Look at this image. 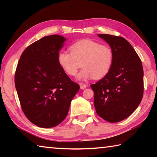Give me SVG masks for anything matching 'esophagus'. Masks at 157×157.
I'll use <instances>...</instances> for the list:
<instances>
[{"mask_svg":"<svg viewBox=\"0 0 157 157\" xmlns=\"http://www.w3.org/2000/svg\"><path fill=\"white\" fill-rule=\"evenodd\" d=\"M79 86H80V89H86V87H87V86L85 84H83V83H80L79 84Z\"/></svg>","mask_w":157,"mask_h":157,"instance_id":"esophagus-1","label":"esophagus"}]
</instances>
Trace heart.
Segmentation results:
<instances>
[{"label": "heart", "instance_id": "heart-1", "mask_svg": "<svg viewBox=\"0 0 157 157\" xmlns=\"http://www.w3.org/2000/svg\"><path fill=\"white\" fill-rule=\"evenodd\" d=\"M69 49L71 52L66 50L58 52V64L70 76L76 75L82 66L83 69L77 76L78 80L100 79L107 75L112 67L113 52L107 45L84 39L75 42Z\"/></svg>", "mask_w": 157, "mask_h": 157}]
</instances>
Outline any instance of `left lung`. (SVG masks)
<instances>
[{
  "instance_id": "1",
  "label": "left lung",
  "mask_w": 157,
  "mask_h": 157,
  "mask_svg": "<svg viewBox=\"0 0 157 157\" xmlns=\"http://www.w3.org/2000/svg\"><path fill=\"white\" fill-rule=\"evenodd\" d=\"M113 52L111 70L91 84L98 115L109 123H118L136 110L143 95V69L132 45L121 36L99 34Z\"/></svg>"
}]
</instances>
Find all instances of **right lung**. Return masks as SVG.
I'll use <instances>...</instances> for the list:
<instances>
[{
	"label": "right lung",
	"instance_id": "obj_1",
	"mask_svg": "<svg viewBox=\"0 0 157 157\" xmlns=\"http://www.w3.org/2000/svg\"><path fill=\"white\" fill-rule=\"evenodd\" d=\"M66 41L54 34L34 42L22 53L16 71L15 86L23 111L42 128L55 127L64 120L79 89L57 60Z\"/></svg>",
	"mask_w": 157,
	"mask_h": 157
}]
</instances>
